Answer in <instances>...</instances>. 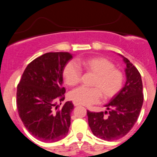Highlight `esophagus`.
Wrapping results in <instances>:
<instances>
[{"instance_id": "34e87169", "label": "esophagus", "mask_w": 157, "mask_h": 157, "mask_svg": "<svg viewBox=\"0 0 157 157\" xmlns=\"http://www.w3.org/2000/svg\"><path fill=\"white\" fill-rule=\"evenodd\" d=\"M74 106H80V105H79V104H77V103H75V102H74Z\"/></svg>"}]
</instances>
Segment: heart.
Returning a JSON list of instances; mask_svg holds the SVG:
<instances>
[{
	"label": "heart",
	"mask_w": 157,
	"mask_h": 157,
	"mask_svg": "<svg viewBox=\"0 0 157 157\" xmlns=\"http://www.w3.org/2000/svg\"><path fill=\"white\" fill-rule=\"evenodd\" d=\"M80 64L85 71L95 76L92 83L94 88L80 86L73 90L69 94L71 100L79 105L88 106L100 100V94L105 100L112 98L121 89L124 83V75L108 59L101 57H90L81 60ZM81 70L76 62L70 61L65 65L63 77L69 86H75L79 83Z\"/></svg>",
	"instance_id": "obj_1"
}]
</instances>
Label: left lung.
Returning <instances> with one entry per match:
<instances>
[{
    "mask_svg": "<svg viewBox=\"0 0 157 157\" xmlns=\"http://www.w3.org/2000/svg\"><path fill=\"white\" fill-rule=\"evenodd\" d=\"M119 55L126 64L124 87L105 105L104 113H86L94 136L108 141L119 140L129 133L137 121L144 103L140 74L128 59Z\"/></svg>",
    "mask_w": 157,
    "mask_h": 157,
    "instance_id": "8db88e82",
    "label": "left lung"
}]
</instances>
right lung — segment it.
I'll return each mask as SVG.
<instances>
[{
	"instance_id": "1",
	"label": "right lung",
	"mask_w": 157,
	"mask_h": 157,
	"mask_svg": "<svg viewBox=\"0 0 157 157\" xmlns=\"http://www.w3.org/2000/svg\"><path fill=\"white\" fill-rule=\"evenodd\" d=\"M72 59L68 52L47 53L30 62L17 90V106L24 127L39 140L57 142L67 135L71 101H63V71Z\"/></svg>"
}]
</instances>
